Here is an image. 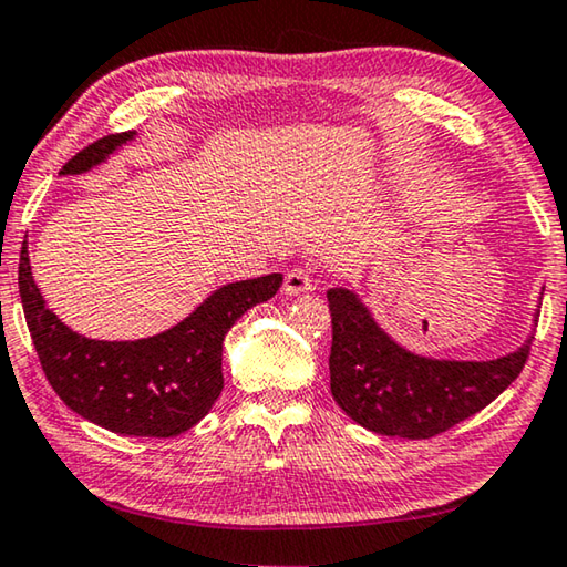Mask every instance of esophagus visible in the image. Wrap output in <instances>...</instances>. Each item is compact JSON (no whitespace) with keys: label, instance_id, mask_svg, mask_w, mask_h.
<instances>
[{"label":"esophagus","instance_id":"1","mask_svg":"<svg viewBox=\"0 0 567 567\" xmlns=\"http://www.w3.org/2000/svg\"><path fill=\"white\" fill-rule=\"evenodd\" d=\"M315 287V280L310 270H305V267H292L290 272L285 275V285H282V292L285 295H302V292H310Z\"/></svg>","mask_w":567,"mask_h":567}]
</instances>
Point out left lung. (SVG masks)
I'll return each instance as SVG.
<instances>
[{
  "instance_id": "1",
  "label": "left lung",
  "mask_w": 567,
  "mask_h": 567,
  "mask_svg": "<svg viewBox=\"0 0 567 567\" xmlns=\"http://www.w3.org/2000/svg\"><path fill=\"white\" fill-rule=\"evenodd\" d=\"M328 302L332 398L378 435L427 440L445 433L491 405L530 354L533 334L497 360L422 358L392 340L348 287H332Z\"/></svg>"
}]
</instances>
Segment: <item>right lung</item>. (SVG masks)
<instances>
[{"label":"right lung","instance_id":"1","mask_svg":"<svg viewBox=\"0 0 567 567\" xmlns=\"http://www.w3.org/2000/svg\"><path fill=\"white\" fill-rule=\"evenodd\" d=\"M134 132L107 134L66 162L60 175L102 165ZM282 275L229 282L189 318L145 340H90L72 332L44 305L34 285L27 239L19 255V295L42 370L76 415L110 433L172 437L197 425L223 392V340L249 307L280 290Z\"/></svg>","mask_w":567,"mask_h":567}]
</instances>
